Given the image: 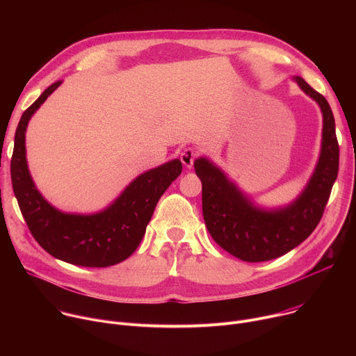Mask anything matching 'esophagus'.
Segmentation results:
<instances>
[{"mask_svg":"<svg viewBox=\"0 0 356 356\" xmlns=\"http://www.w3.org/2000/svg\"><path fill=\"white\" fill-rule=\"evenodd\" d=\"M197 158V150L193 147H184L180 154V161L186 168H191L194 163V159Z\"/></svg>","mask_w":356,"mask_h":356,"instance_id":"34e87169","label":"esophagus"}]
</instances>
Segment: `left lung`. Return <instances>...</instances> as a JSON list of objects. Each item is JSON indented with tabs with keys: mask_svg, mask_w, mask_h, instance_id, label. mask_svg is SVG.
I'll return each instance as SVG.
<instances>
[{
	"mask_svg": "<svg viewBox=\"0 0 356 356\" xmlns=\"http://www.w3.org/2000/svg\"><path fill=\"white\" fill-rule=\"evenodd\" d=\"M293 80L318 104L323 140L316 169L298 197L279 209L257 206L210 159L194 162L202 184V216L213 239L235 258L265 262L294 249L318 225L338 175L339 146L328 101L301 77Z\"/></svg>",
	"mask_w": 356,
	"mask_h": 356,
	"instance_id": "1",
	"label": "left lung"
}]
</instances>
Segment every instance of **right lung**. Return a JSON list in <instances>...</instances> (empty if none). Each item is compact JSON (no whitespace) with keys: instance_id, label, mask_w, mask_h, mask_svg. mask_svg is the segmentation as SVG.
<instances>
[{"instance_id":"obj_1","label":"right lung","mask_w":356,"mask_h":356,"mask_svg":"<svg viewBox=\"0 0 356 356\" xmlns=\"http://www.w3.org/2000/svg\"><path fill=\"white\" fill-rule=\"evenodd\" d=\"M60 81L47 87L22 114L15 132L11 179L26 225L36 242L56 259L86 266L107 268L129 258L140 243L159 198L181 173L180 159L143 172L103 211L63 213L36 188L26 162L25 132L29 120Z\"/></svg>"}]
</instances>
